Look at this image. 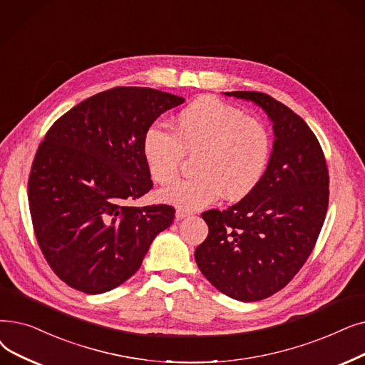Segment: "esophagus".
<instances>
[{"mask_svg": "<svg viewBox=\"0 0 365 365\" xmlns=\"http://www.w3.org/2000/svg\"><path fill=\"white\" fill-rule=\"evenodd\" d=\"M192 213L189 212V210H185V209H178L176 210V219L179 220V219H185V217H187V216H191Z\"/></svg>", "mask_w": 365, "mask_h": 365, "instance_id": "1", "label": "esophagus"}]
</instances>
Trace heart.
<instances>
[{"instance_id": "obj_1", "label": "heart", "mask_w": 365, "mask_h": 365, "mask_svg": "<svg viewBox=\"0 0 365 365\" xmlns=\"http://www.w3.org/2000/svg\"><path fill=\"white\" fill-rule=\"evenodd\" d=\"M272 150V134L259 119L213 97L182 108L171 133L153 123L141 140L150 178L163 186L179 178L185 155H197L195 176L161 192L164 201L185 210L202 209L222 194L231 201L252 194L265 176Z\"/></svg>"}]
</instances>
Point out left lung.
<instances>
[{
  "instance_id": "1",
  "label": "left lung",
  "mask_w": 365,
  "mask_h": 365,
  "mask_svg": "<svg viewBox=\"0 0 365 365\" xmlns=\"http://www.w3.org/2000/svg\"><path fill=\"white\" fill-rule=\"evenodd\" d=\"M227 95L261 106L276 140L255 191L227 210L201 215L209 235L195 261L217 291L249 303L287 287L310 257L327 216L329 176L318 138L289 107L262 92Z\"/></svg>"
}]
</instances>
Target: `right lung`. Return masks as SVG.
<instances>
[{"label":"right lung","mask_w":365,"mask_h":365,"mask_svg":"<svg viewBox=\"0 0 365 365\" xmlns=\"http://www.w3.org/2000/svg\"><path fill=\"white\" fill-rule=\"evenodd\" d=\"M183 101L118 86L74 106L46 133L28 178L29 213L44 259L68 287L85 294L119 287L173 224V205L131 201L153 186L141 153L145 131Z\"/></svg>","instance_id":"add662e5"}]
</instances>
